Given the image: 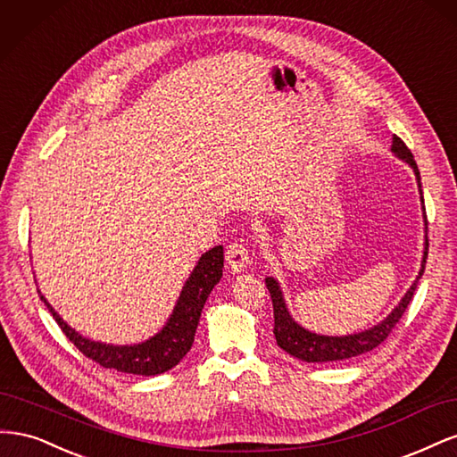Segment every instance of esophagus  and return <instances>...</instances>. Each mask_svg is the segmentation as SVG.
<instances>
[{
  "instance_id": "34e87169",
  "label": "esophagus",
  "mask_w": 457,
  "mask_h": 457,
  "mask_svg": "<svg viewBox=\"0 0 457 457\" xmlns=\"http://www.w3.org/2000/svg\"><path fill=\"white\" fill-rule=\"evenodd\" d=\"M225 259L228 262V267L234 272L244 270L247 265H252V257H250V250H247L245 244L242 240H234L228 244L227 252H225Z\"/></svg>"
}]
</instances>
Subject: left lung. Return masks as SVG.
Returning a JSON list of instances; mask_svg holds the SVG:
<instances>
[{
  "label": "left lung",
  "instance_id": "obj_1",
  "mask_svg": "<svg viewBox=\"0 0 457 457\" xmlns=\"http://www.w3.org/2000/svg\"><path fill=\"white\" fill-rule=\"evenodd\" d=\"M393 152H396V156L403 158L404 162H408L413 168V171H416L420 192H421V177H420L418 163H416V160H413V154L410 152V148L406 146V143L396 135L393 139ZM421 198H423V192H421ZM423 210H425V204H423ZM427 253H428V240L425 242V252H423V262H421L420 276L416 278V282L411 284V287L408 289V294L403 297V301L398 303V307L389 316H386L381 324L373 326L371 329L362 331V334L345 336V337L316 336V334H311V331H307V329H303L301 326H297L292 320V316H289L287 309H286V303L282 299V292L278 287V282H276L274 278H267V287H269V294H270V299H272V311H274V337H276V343L280 345V349H284L286 353H289L295 358H301V361H305V362L347 361V358L361 356L364 353H370L371 349H376L378 345H381L386 337H389L393 328L398 324L400 318H403V314L406 312L413 294H416V287H418L421 274L425 270Z\"/></svg>",
  "mask_w": 457,
  "mask_h": 457
}]
</instances>
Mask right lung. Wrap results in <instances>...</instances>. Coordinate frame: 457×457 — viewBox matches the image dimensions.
Masks as SVG:
<instances>
[{"label": "right lung", "instance_id": "right-lung-1", "mask_svg": "<svg viewBox=\"0 0 457 457\" xmlns=\"http://www.w3.org/2000/svg\"><path fill=\"white\" fill-rule=\"evenodd\" d=\"M220 276H223V245H215L213 250L200 257L198 265L192 270L168 326L158 336L141 345H131V347H114V345H103L81 337L51 309L44 295H41V301L47 305L62 334L76 345L79 353H84L96 364L123 373H133V376H158V373L177 366L190 351L205 299L220 280Z\"/></svg>", "mask_w": 457, "mask_h": 457}]
</instances>
